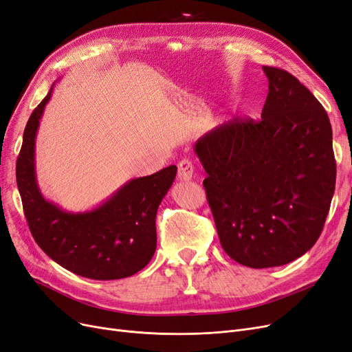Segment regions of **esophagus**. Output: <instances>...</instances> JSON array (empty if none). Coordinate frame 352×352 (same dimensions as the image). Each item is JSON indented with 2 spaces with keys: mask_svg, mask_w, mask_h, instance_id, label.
<instances>
[{
  "mask_svg": "<svg viewBox=\"0 0 352 352\" xmlns=\"http://www.w3.org/2000/svg\"><path fill=\"white\" fill-rule=\"evenodd\" d=\"M193 164L190 160H182L179 164H177V177L179 180H190L192 176H193Z\"/></svg>",
  "mask_w": 352,
  "mask_h": 352,
  "instance_id": "obj_1",
  "label": "esophagus"
}]
</instances>
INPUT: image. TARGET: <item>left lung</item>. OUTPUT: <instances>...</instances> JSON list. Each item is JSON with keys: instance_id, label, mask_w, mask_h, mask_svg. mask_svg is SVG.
I'll list each match as a JSON object with an SVG mask.
<instances>
[{"instance_id": "1", "label": "left lung", "mask_w": 352, "mask_h": 352, "mask_svg": "<svg viewBox=\"0 0 352 352\" xmlns=\"http://www.w3.org/2000/svg\"><path fill=\"white\" fill-rule=\"evenodd\" d=\"M263 70L261 120L235 118L193 146L221 245L251 269L287 264L314 247L336 176L327 111L286 70Z\"/></svg>"}]
</instances>
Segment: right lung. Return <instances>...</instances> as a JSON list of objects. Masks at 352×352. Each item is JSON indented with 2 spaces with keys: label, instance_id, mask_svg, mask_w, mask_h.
I'll list each match as a JSON object with an SVG mask.
<instances>
[{
  "label": "right lung",
  "instance_id": "obj_1",
  "mask_svg": "<svg viewBox=\"0 0 352 352\" xmlns=\"http://www.w3.org/2000/svg\"><path fill=\"white\" fill-rule=\"evenodd\" d=\"M54 85L27 121L17 159V186L30 231L38 247L69 272L94 280L130 277L154 256L157 208L177 167L131 179L83 212H69L47 201L37 184L36 135Z\"/></svg>",
  "mask_w": 352,
  "mask_h": 352
}]
</instances>
